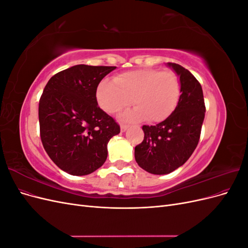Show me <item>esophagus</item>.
I'll return each instance as SVG.
<instances>
[{
  "label": "esophagus",
  "mask_w": 248,
  "mask_h": 248,
  "mask_svg": "<svg viewBox=\"0 0 248 248\" xmlns=\"http://www.w3.org/2000/svg\"><path fill=\"white\" fill-rule=\"evenodd\" d=\"M128 125H125V124H122L121 125V132H125L127 130V128H128Z\"/></svg>",
  "instance_id": "esophagus-1"
}]
</instances>
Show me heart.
<instances>
[{"instance_id": "heart-1", "label": "heart", "mask_w": 248, "mask_h": 248, "mask_svg": "<svg viewBox=\"0 0 248 248\" xmlns=\"http://www.w3.org/2000/svg\"><path fill=\"white\" fill-rule=\"evenodd\" d=\"M181 84L172 71L139 69L120 74L114 81L102 80L96 91L99 107L108 114H117L132 103L137 108L122 116L123 120H145L159 123L178 107Z\"/></svg>"}]
</instances>
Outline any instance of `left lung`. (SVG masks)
<instances>
[{
	"label": "left lung",
	"instance_id": "1",
	"mask_svg": "<svg viewBox=\"0 0 248 248\" xmlns=\"http://www.w3.org/2000/svg\"><path fill=\"white\" fill-rule=\"evenodd\" d=\"M180 78L181 96L175 111L155 126H142L145 137L134 149L139 166L150 174L166 175L188 160L196 150L205 118L202 86L181 65L168 63Z\"/></svg>",
	"mask_w": 248,
	"mask_h": 248
}]
</instances>
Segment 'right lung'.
Returning <instances> with one entry per match:
<instances>
[{
    "label": "right lung",
    "mask_w": 248,
    "mask_h": 248,
    "mask_svg": "<svg viewBox=\"0 0 248 248\" xmlns=\"http://www.w3.org/2000/svg\"><path fill=\"white\" fill-rule=\"evenodd\" d=\"M114 66L76 65L52 77L39 100L40 138L49 158L73 176L106 162L108 142L120 133L117 122L97 103L96 91Z\"/></svg>",
    "instance_id": "add662e5"
}]
</instances>
